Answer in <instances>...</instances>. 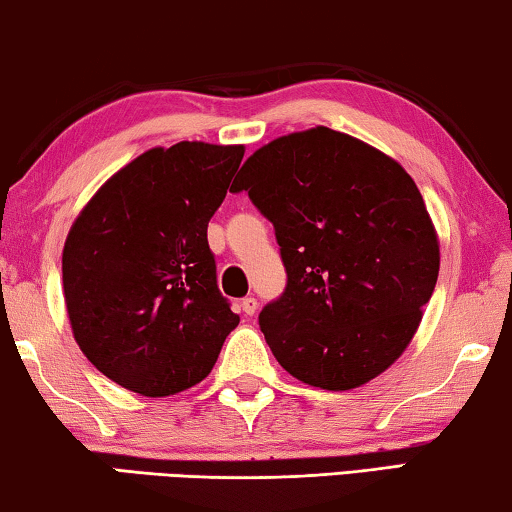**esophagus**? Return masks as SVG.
<instances>
[{
	"label": "esophagus",
	"mask_w": 512,
	"mask_h": 512,
	"mask_svg": "<svg viewBox=\"0 0 512 512\" xmlns=\"http://www.w3.org/2000/svg\"><path fill=\"white\" fill-rule=\"evenodd\" d=\"M240 307H242V311L247 316H254L256 314V309H258V300L254 298V295H247V298H244L242 302H240Z\"/></svg>",
	"instance_id": "34e87169"
}]
</instances>
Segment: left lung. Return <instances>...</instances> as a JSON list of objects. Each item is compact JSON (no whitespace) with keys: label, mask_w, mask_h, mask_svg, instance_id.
Segmentation results:
<instances>
[{"label":"left lung","mask_w":512,"mask_h":512,"mask_svg":"<svg viewBox=\"0 0 512 512\" xmlns=\"http://www.w3.org/2000/svg\"><path fill=\"white\" fill-rule=\"evenodd\" d=\"M233 194L274 226L286 288L258 314L281 367L351 390L395 362L439 277V240L411 175L328 127L256 150Z\"/></svg>","instance_id":"8db88e82"}]
</instances>
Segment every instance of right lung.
Listing matches in <instances>:
<instances>
[{
  "mask_svg": "<svg viewBox=\"0 0 512 512\" xmlns=\"http://www.w3.org/2000/svg\"><path fill=\"white\" fill-rule=\"evenodd\" d=\"M242 157V145L154 147L73 221L62 254L73 337L122 388L166 397L201 383L240 323L217 286L207 224Z\"/></svg>",
  "mask_w": 512,
  "mask_h": 512,
  "instance_id": "1",
  "label": "right lung"
}]
</instances>
